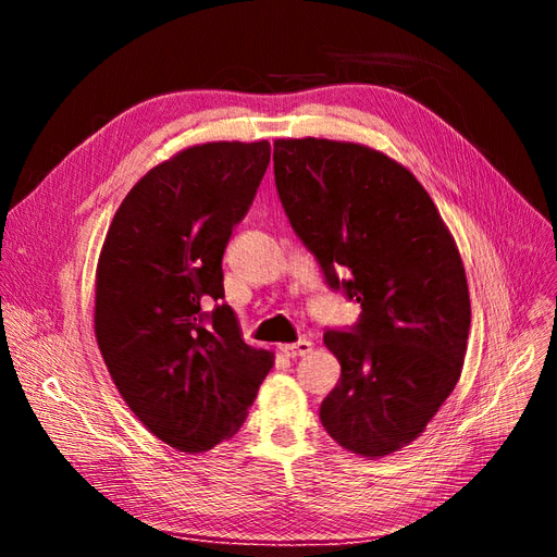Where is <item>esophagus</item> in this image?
Returning a JSON list of instances; mask_svg holds the SVG:
<instances>
[{
	"label": "esophagus",
	"instance_id": "esophagus-1",
	"mask_svg": "<svg viewBox=\"0 0 557 557\" xmlns=\"http://www.w3.org/2000/svg\"><path fill=\"white\" fill-rule=\"evenodd\" d=\"M280 351L286 356V358H296V356H305L312 351V343L310 339H298V343H292V345H282Z\"/></svg>",
	"mask_w": 557,
	"mask_h": 557
}]
</instances>
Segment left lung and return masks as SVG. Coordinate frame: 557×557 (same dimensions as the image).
I'll return each mask as SVG.
<instances>
[{
  "label": "left lung",
  "mask_w": 557,
  "mask_h": 557,
  "mask_svg": "<svg viewBox=\"0 0 557 557\" xmlns=\"http://www.w3.org/2000/svg\"><path fill=\"white\" fill-rule=\"evenodd\" d=\"M275 187L331 292L361 305L326 329L339 382L326 433L380 458L417 440L451 396L470 333L468 277L421 183L386 154L326 138L275 140Z\"/></svg>",
  "instance_id": "obj_1"
}]
</instances>
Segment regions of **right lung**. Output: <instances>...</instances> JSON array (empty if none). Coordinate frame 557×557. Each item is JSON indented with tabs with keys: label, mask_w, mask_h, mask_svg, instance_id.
<instances>
[{
	"label": "right lung",
	"mask_w": 557,
	"mask_h": 557,
	"mask_svg": "<svg viewBox=\"0 0 557 557\" xmlns=\"http://www.w3.org/2000/svg\"><path fill=\"white\" fill-rule=\"evenodd\" d=\"M268 161V140L183 150L140 177L106 233L95 298L106 368L138 421L187 454L236 435L273 368L271 351L243 343L222 271Z\"/></svg>",
	"instance_id": "1"
}]
</instances>
